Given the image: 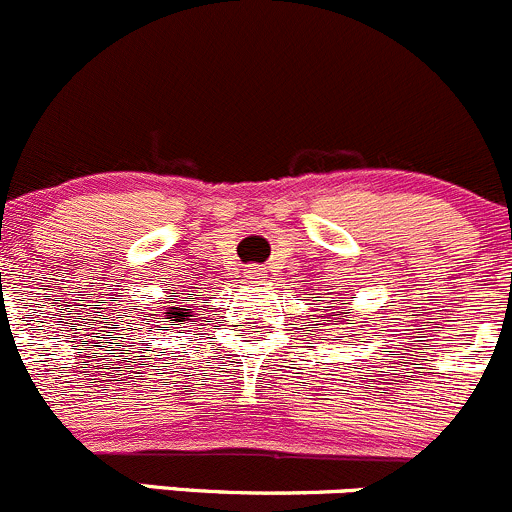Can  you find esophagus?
Returning a JSON list of instances; mask_svg holds the SVG:
<instances>
[{
	"mask_svg": "<svg viewBox=\"0 0 512 512\" xmlns=\"http://www.w3.org/2000/svg\"><path fill=\"white\" fill-rule=\"evenodd\" d=\"M244 273L249 278H266V268H261V266H246Z\"/></svg>",
	"mask_w": 512,
	"mask_h": 512,
	"instance_id": "obj_1",
	"label": "esophagus"
}]
</instances>
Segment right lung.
<instances>
[{"label": "right lung", "instance_id": "right-lung-1", "mask_svg": "<svg viewBox=\"0 0 512 512\" xmlns=\"http://www.w3.org/2000/svg\"><path fill=\"white\" fill-rule=\"evenodd\" d=\"M184 311H189V308H171V311H166V313H169L171 321L179 326V321H184ZM174 323H171V326H174Z\"/></svg>", "mask_w": 512, "mask_h": 512}]
</instances>
